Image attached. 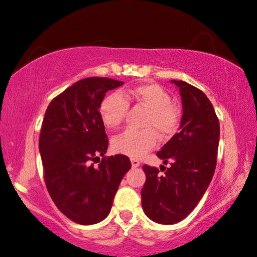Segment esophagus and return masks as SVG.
Listing matches in <instances>:
<instances>
[{
    "instance_id": "obj_1",
    "label": "esophagus",
    "mask_w": 257,
    "mask_h": 257,
    "mask_svg": "<svg viewBox=\"0 0 257 257\" xmlns=\"http://www.w3.org/2000/svg\"><path fill=\"white\" fill-rule=\"evenodd\" d=\"M132 167L133 168H138V167H140V161L136 160V159H132Z\"/></svg>"
}]
</instances>
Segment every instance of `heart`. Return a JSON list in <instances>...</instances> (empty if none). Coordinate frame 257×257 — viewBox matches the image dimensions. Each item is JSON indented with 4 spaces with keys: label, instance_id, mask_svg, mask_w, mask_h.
<instances>
[{
    "label": "heart",
    "instance_id": "b5f03b06",
    "mask_svg": "<svg viewBox=\"0 0 257 257\" xmlns=\"http://www.w3.org/2000/svg\"><path fill=\"white\" fill-rule=\"evenodd\" d=\"M141 104L149 109L145 121V131H125L111 141L112 150L117 154L140 159L149 153L157 143V134H173L179 124V112L172 105V97L162 87L155 83H145L122 90L119 94H109L98 105V115L105 128L115 129L121 124L128 110V103Z\"/></svg>",
    "mask_w": 257,
    "mask_h": 257
}]
</instances>
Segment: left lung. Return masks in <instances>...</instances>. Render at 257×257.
I'll return each instance as SVG.
<instances>
[{"label":"left lung","mask_w":257,"mask_h":257,"mask_svg":"<svg viewBox=\"0 0 257 257\" xmlns=\"http://www.w3.org/2000/svg\"><path fill=\"white\" fill-rule=\"evenodd\" d=\"M179 89L182 117L179 133L157 156L170 167L143 166L146 183L141 190L142 208L156 223L174 224L189 215L213 179L220 141V123L214 107L200 89L184 81H170Z\"/></svg>","instance_id":"1"}]
</instances>
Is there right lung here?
I'll return each instance as SVG.
<instances>
[{"label": "right lung", "instance_id": "obj_1", "mask_svg": "<svg viewBox=\"0 0 257 257\" xmlns=\"http://www.w3.org/2000/svg\"><path fill=\"white\" fill-rule=\"evenodd\" d=\"M122 84L107 77L83 78L55 97L44 114L39 149L47 189L61 213L78 224L108 216L132 168L124 155L104 156L108 139L98 115L105 93ZM96 159L100 163L94 167L91 161Z\"/></svg>", "mask_w": 257, "mask_h": 257}]
</instances>
